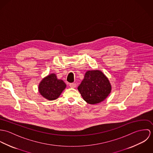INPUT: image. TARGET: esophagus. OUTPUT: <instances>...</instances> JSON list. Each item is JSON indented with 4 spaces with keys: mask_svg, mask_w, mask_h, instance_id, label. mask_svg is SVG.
<instances>
[{
    "mask_svg": "<svg viewBox=\"0 0 153 153\" xmlns=\"http://www.w3.org/2000/svg\"><path fill=\"white\" fill-rule=\"evenodd\" d=\"M69 86L71 88H76V84L75 83H70Z\"/></svg>",
    "mask_w": 153,
    "mask_h": 153,
    "instance_id": "esophagus-1",
    "label": "esophagus"
}]
</instances>
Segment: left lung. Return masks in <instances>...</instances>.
<instances>
[{
	"mask_svg": "<svg viewBox=\"0 0 153 153\" xmlns=\"http://www.w3.org/2000/svg\"><path fill=\"white\" fill-rule=\"evenodd\" d=\"M108 78L100 70L88 71L78 87L84 100L89 104H96L104 101L111 91Z\"/></svg>",
	"mask_w": 153,
	"mask_h": 153,
	"instance_id": "left-lung-1",
	"label": "left lung"
}]
</instances>
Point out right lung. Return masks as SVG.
I'll return each mask as SVG.
<instances>
[{"instance_id": "1", "label": "right lung", "mask_w": 153, "mask_h": 153, "mask_svg": "<svg viewBox=\"0 0 153 153\" xmlns=\"http://www.w3.org/2000/svg\"><path fill=\"white\" fill-rule=\"evenodd\" d=\"M66 87L63 80L58 79L55 74H51L40 82L38 91L44 98L52 101L56 100L60 96Z\"/></svg>"}]
</instances>
